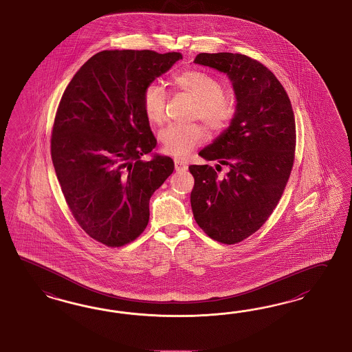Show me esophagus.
I'll use <instances>...</instances> for the list:
<instances>
[{
  "label": "esophagus",
  "mask_w": 352,
  "mask_h": 352,
  "mask_svg": "<svg viewBox=\"0 0 352 352\" xmlns=\"http://www.w3.org/2000/svg\"><path fill=\"white\" fill-rule=\"evenodd\" d=\"M174 166H175V170L178 173H184L188 169L187 164L184 162H182L181 159H174Z\"/></svg>",
  "instance_id": "esophagus-1"
}]
</instances>
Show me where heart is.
Here are the masks:
<instances>
[{
    "label": "heart",
    "mask_w": 352,
    "mask_h": 352,
    "mask_svg": "<svg viewBox=\"0 0 352 352\" xmlns=\"http://www.w3.org/2000/svg\"><path fill=\"white\" fill-rule=\"evenodd\" d=\"M173 86L195 101L193 116L199 118L210 131L220 133L228 128L234 115V102L224 96L223 85L215 76L199 69H187L171 79ZM166 94L157 85H148L143 89L142 109L147 120L162 124L165 116ZM205 140V131L199 124H170L159 133L162 150L174 156H186Z\"/></svg>",
    "instance_id": "obj_1"
}]
</instances>
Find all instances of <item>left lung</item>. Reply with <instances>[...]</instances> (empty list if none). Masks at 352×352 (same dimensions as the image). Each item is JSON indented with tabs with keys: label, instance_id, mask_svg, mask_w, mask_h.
<instances>
[{
	"label": "left lung",
	"instance_id": "left-lung-1",
	"mask_svg": "<svg viewBox=\"0 0 352 352\" xmlns=\"http://www.w3.org/2000/svg\"><path fill=\"white\" fill-rule=\"evenodd\" d=\"M195 63L227 74L237 104L228 129L199 153L229 171L218 178L212 166L190 165V206L210 238L233 245L261 228L283 195L295 160V115L280 82L256 60L219 52L199 54Z\"/></svg>",
	"mask_w": 352,
	"mask_h": 352
}]
</instances>
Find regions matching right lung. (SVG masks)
Masks as SVG:
<instances>
[{"label":"right lung","instance_id":"add662e5","mask_svg":"<svg viewBox=\"0 0 352 352\" xmlns=\"http://www.w3.org/2000/svg\"><path fill=\"white\" fill-rule=\"evenodd\" d=\"M179 52L104 50L83 64L57 107L51 157L67 206L89 237L120 248L142 233L150 199L174 170L155 148L143 89Z\"/></svg>","mask_w":352,"mask_h":352}]
</instances>
